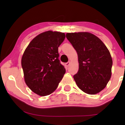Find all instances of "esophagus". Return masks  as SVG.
<instances>
[{
	"instance_id": "obj_1",
	"label": "esophagus",
	"mask_w": 125,
	"mask_h": 125,
	"mask_svg": "<svg viewBox=\"0 0 125 125\" xmlns=\"http://www.w3.org/2000/svg\"><path fill=\"white\" fill-rule=\"evenodd\" d=\"M70 64H71V62H68L66 63H65V66H66V67H67L69 66Z\"/></svg>"
}]
</instances>
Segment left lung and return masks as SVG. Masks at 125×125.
<instances>
[{"instance_id": "left-lung-1", "label": "left lung", "mask_w": 125, "mask_h": 125, "mask_svg": "<svg viewBox=\"0 0 125 125\" xmlns=\"http://www.w3.org/2000/svg\"><path fill=\"white\" fill-rule=\"evenodd\" d=\"M66 36L78 56L79 71L73 76L76 83L86 94H98L111 77L112 59L109 51L90 33H67Z\"/></svg>"}]
</instances>
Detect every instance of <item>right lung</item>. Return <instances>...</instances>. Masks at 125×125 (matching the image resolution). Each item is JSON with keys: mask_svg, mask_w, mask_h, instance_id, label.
Returning a JSON list of instances; mask_svg holds the SVG:
<instances>
[{"mask_svg": "<svg viewBox=\"0 0 125 125\" xmlns=\"http://www.w3.org/2000/svg\"><path fill=\"white\" fill-rule=\"evenodd\" d=\"M64 39V33L44 31L36 36L24 52L21 63L25 83L38 95L53 92L65 73L58 53Z\"/></svg>", "mask_w": 125, "mask_h": 125, "instance_id": "1", "label": "right lung"}]
</instances>
